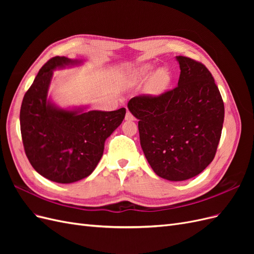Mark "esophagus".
<instances>
[{
  "instance_id": "esophagus-1",
  "label": "esophagus",
  "mask_w": 254,
  "mask_h": 254,
  "mask_svg": "<svg viewBox=\"0 0 254 254\" xmlns=\"http://www.w3.org/2000/svg\"><path fill=\"white\" fill-rule=\"evenodd\" d=\"M125 119H126L127 121H133V120H134V117H133V115H132L131 113H130V111H129V110H127Z\"/></svg>"
}]
</instances>
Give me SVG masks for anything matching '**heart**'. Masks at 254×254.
I'll use <instances>...</instances> for the list:
<instances>
[{
    "label": "heart",
    "instance_id": "obj_1",
    "mask_svg": "<svg viewBox=\"0 0 254 254\" xmlns=\"http://www.w3.org/2000/svg\"><path fill=\"white\" fill-rule=\"evenodd\" d=\"M151 72L152 66L150 64H144L134 72V77L136 79H145L146 77H148ZM168 82H170V76H168L167 72L160 70L152 76L149 83V89L155 93H159V92L163 91L167 87Z\"/></svg>",
    "mask_w": 254,
    "mask_h": 254
}]
</instances>
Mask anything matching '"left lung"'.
Returning <instances> with one entry per match:
<instances>
[{
    "label": "left lung",
    "instance_id": "8db88e82",
    "mask_svg": "<svg viewBox=\"0 0 254 254\" xmlns=\"http://www.w3.org/2000/svg\"><path fill=\"white\" fill-rule=\"evenodd\" d=\"M178 86L158 95L142 94L128 103L139 120L140 142L159 177L183 181L200 174L217 150L225 118L220 92L207 67L178 56Z\"/></svg>",
    "mask_w": 254,
    "mask_h": 254
}]
</instances>
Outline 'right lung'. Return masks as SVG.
Masks as SVG:
<instances>
[{
	"mask_svg": "<svg viewBox=\"0 0 254 254\" xmlns=\"http://www.w3.org/2000/svg\"><path fill=\"white\" fill-rule=\"evenodd\" d=\"M53 57L37 74L23 97L20 110L22 142L29 163L45 178L72 183L92 174L101 160L104 145L125 118L126 109L70 111L47 101L54 68L73 64Z\"/></svg>",
	"mask_w": 254,
	"mask_h": 254,
	"instance_id": "add662e5",
	"label": "right lung"
}]
</instances>
